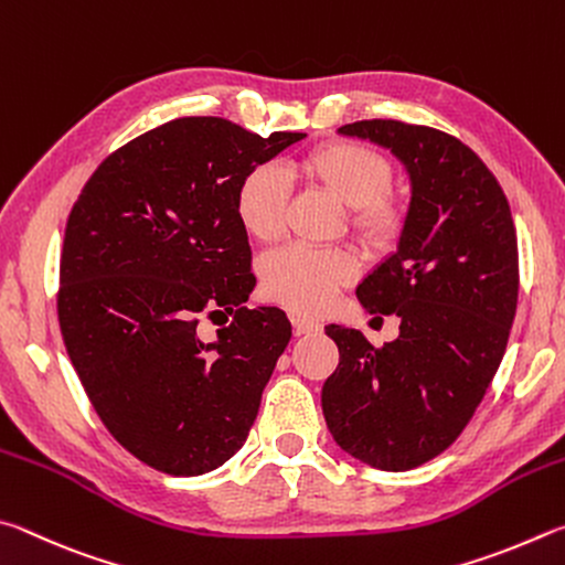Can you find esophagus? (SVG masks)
<instances>
[{
    "mask_svg": "<svg viewBox=\"0 0 565 565\" xmlns=\"http://www.w3.org/2000/svg\"><path fill=\"white\" fill-rule=\"evenodd\" d=\"M292 330H295V334H315V332H320L322 330V324L320 322H315V320H305V318H295L292 320Z\"/></svg>",
    "mask_w": 565,
    "mask_h": 565,
    "instance_id": "obj_1",
    "label": "esophagus"
}]
</instances>
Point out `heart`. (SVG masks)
<instances>
[{
    "mask_svg": "<svg viewBox=\"0 0 565 565\" xmlns=\"http://www.w3.org/2000/svg\"><path fill=\"white\" fill-rule=\"evenodd\" d=\"M302 173L350 205V227L372 250H392L407 227L409 207L390 191L392 166L382 153L354 141H328L302 158ZM290 178L275 163H260L243 175L235 191V215L247 235L270 243L285 231ZM358 277V260L348 250H318L288 245L260 265L267 300L298 315L328 310L334 295Z\"/></svg>",
    "mask_w": 565,
    "mask_h": 565,
    "instance_id": "1",
    "label": "heart"
}]
</instances>
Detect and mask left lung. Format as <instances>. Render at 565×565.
<instances>
[{"label":"left lung","mask_w":565,"mask_h":565,"mask_svg":"<svg viewBox=\"0 0 565 565\" xmlns=\"http://www.w3.org/2000/svg\"><path fill=\"white\" fill-rule=\"evenodd\" d=\"M338 131L390 148L412 201L397 253L358 288L370 315H397L399 338L374 348L328 324L340 364L322 412L350 457L409 471L457 441L499 370L519 300L516 227L499 181L459 138L392 118Z\"/></svg>","instance_id":"left-lung-1"}]
</instances>
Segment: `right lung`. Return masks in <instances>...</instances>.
Returning a JSON list of instances; mask_svg holds the SVG:
<instances>
[{"label":"right lung","mask_w":565,"mask_h":565,"mask_svg":"<svg viewBox=\"0 0 565 565\" xmlns=\"http://www.w3.org/2000/svg\"><path fill=\"white\" fill-rule=\"evenodd\" d=\"M300 138L175 118L104 158L68 213L56 295L68 360L111 437L171 477L243 447L290 342L282 310L243 305L255 275L235 191ZM203 317L222 324L215 341L196 332Z\"/></svg>","instance_id":"right-lung-1"}]
</instances>
